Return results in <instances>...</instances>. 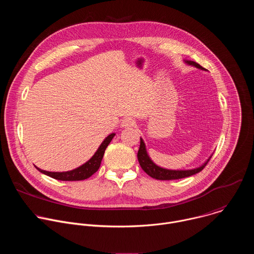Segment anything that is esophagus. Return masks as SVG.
I'll list each match as a JSON object with an SVG mask.
<instances>
[{
    "mask_svg": "<svg viewBox=\"0 0 254 254\" xmlns=\"http://www.w3.org/2000/svg\"><path fill=\"white\" fill-rule=\"evenodd\" d=\"M134 125H135V122L131 118L124 119L123 122H122V127H133Z\"/></svg>",
    "mask_w": 254,
    "mask_h": 254,
    "instance_id": "1",
    "label": "esophagus"
}]
</instances>
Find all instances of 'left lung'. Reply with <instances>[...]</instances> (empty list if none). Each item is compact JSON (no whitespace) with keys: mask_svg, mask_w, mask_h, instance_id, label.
Returning <instances> with one entry per match:
<instances>
[{"mask_svg":"<svg viewBox=\"0 0 254 254\" xmlns=\"http://www.w3.org/2000/svg\"><path fill=\"white\" fill-rule=\"evenodd\" d=\"M186 63H188L189 65H193L199 69L202 70H206L205 68H203L200 64H198L197 62L194 61H185ZM211 157L207 160V162L202 165L199 168L193 169V170H167V169H163L159 166H157L148 156L147 150H146V146H144L143 140L140 138V144H139V149L137 152V160L138 163L141 167V169L146 172L150 177L157 179V180H177V179H182V178H186V177H190L192 175H195L199 172H201L205 166L208 164V162L210 161Z\"/></svg>","mask_w":254,"mask_h":254,"instance_id":"obj_1","label":"left lung"}]
</instances>
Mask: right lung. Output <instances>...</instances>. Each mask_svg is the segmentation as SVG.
Segmentation results:
<instances>
[{"label":"right lung","mask_w":254,"mask_h":254,"mask_svg":"<svg viewBox=\"0 0 254 254\" xmlns=\"http://www.w3.org/2000/svg\"><path fill=\"white\" fill-rule=\"evenodd\" d=\"M116 135V133H111L108 136L105 137V139L102 141V143L100 144V147L98 148V150L96 151V153L93 155V157L86 162L85 164H83L82 166L78 167L77 169H74L72 171H68V172H47L44 170H41L39 168H37L35 166V168L37 169L38 171H40L41 173L56 179V180H60V181H81V180H85L87 178H89L90 176H92L95 172H97V170L100 167L101 164V160L103 158L105 149L107 148L108 144L112 141V139L114 138V136Z\"/></svg>","instance_id":"add662e5"}]
</instances>
